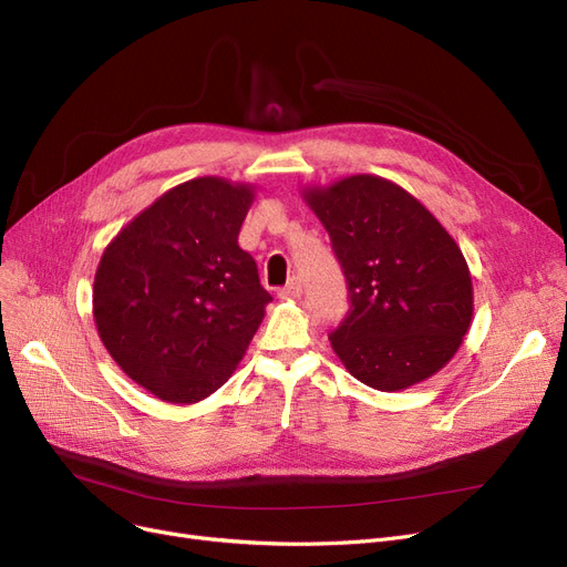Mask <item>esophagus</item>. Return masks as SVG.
Here are the masks:
<instances>
[{
	"label": "esophagus",
	"mask_w": 567,
	"mask_h": 567,
	"mask_svg": "<svg viewBox=\"0 0 567 567\" xmlns=\"http://www.w3.org/2000/svg\"><path fill=\"white\" fill-rule=\"evenodd\" d=\"M301 291H303L301 278L299 276H291V280L278 291V296H280V299H285V301H291V299H299Z\"/></svg>",
	"instance_id": "obj_1"
}]
</instances>
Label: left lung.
Returning a JSON list of instances; mask_svg holds the SVG:
<instances>
[{
  "label": "left lung",
  "instance_id": "1",
  "mask_svg": "<svg viewBox=\"0 0 567 567\" xmlns=\"http://www.w3.org/2000/svg\"><path fill=\"white\" fill-rule=\"evenodd\" d=\"M331 236L351 308L329 336L351 377L404 391L457 353L473 317L468 264L445 227L398 184L353 174L303 190Z\"/></svg>",
  "mask_w": 567,
  "mask_h": 567
}]
</instances>
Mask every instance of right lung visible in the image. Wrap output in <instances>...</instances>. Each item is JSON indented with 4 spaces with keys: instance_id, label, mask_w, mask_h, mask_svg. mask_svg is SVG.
<instances>
[{
    "instance_id": "add662e5",
    "label": "right lung",
    "mask_w": 567,
    "mask_h": 567,
    "mask_svg": "<svg viewBox=\"0 0 567 567\" xmlns=\"http://www.w3.org/2000/svg\"><path fill=\"white\" fill-rule=\"evenodd\" d=\"M255 186L178 184L107 244L94 278L99 336L135 383L193 404L231 377L271 301L238 248Z\"/></svg>"
}]
</instances>
